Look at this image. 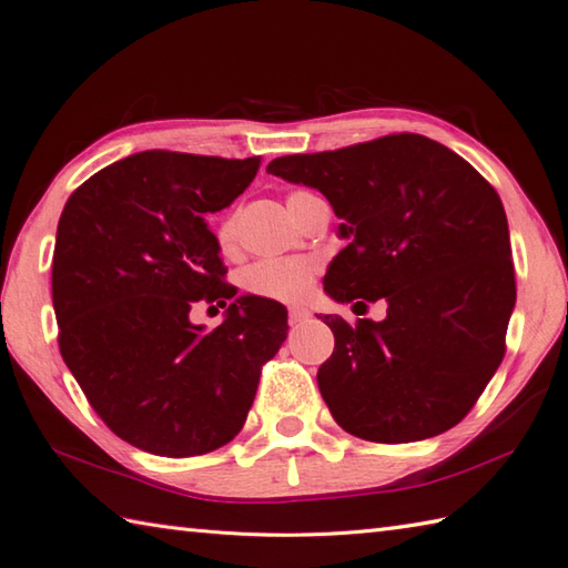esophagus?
Listing matches in <instances>:
<instances>
[{
	"mask_svg": "<svg viewBox=\"0 0 568 568\" xmlns=\"http://www.w3.org/2000/svg\"><path fill=\"white\" fill-rule=\"evenodd\" d=\"M311 316V313H308V308H288V323H292V325H298V323H304L306 318Z\"/></svg>",
	"mask_w": 568,
	"mask_h": 568,
	"instance_id": "esophagus-1",
	"label": "esophagus"
}]
</instances>
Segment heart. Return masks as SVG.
<instances>
[{"mask_svg": "<svg viewBox=\"0 0 568 568\" xmlns=\"http://www.w3.org/2000/svg\"><path fill=\"white\" fill-rule=\"evenodd\" d=\"M313 194L308 192H294L288 196V209L298 201H304ZM216 241L223 252H231L237 245V216L231 213L219 223ZM318 262L316 260H274V262H257L245 270L243 286L252 296L272 298V301H286V304H296V301L306 298L316 282Z\"/></svg>", "mask_w": 568, "mask_h": 568, "instance_id": "obj_1", "label": "heart"}]
</instances>
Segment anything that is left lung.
<instances>
[{"instance_id":"8db88e82","label":"left lung","mask_w":568,"mask_h":568,"mask_svg":"<svg viewBox=\"0 0 568 568\" xmlns=\"http://www.w3.org/2000/svg\"><path fill=\"white\" fill-rule=\"evenodd\" d=\"M270 174L331 201L347 245L325 294L386 301V318L325 316L335 352L318 369L337 425L369 443H415L455 427L506 355L515 306L508 219L469 162L418 133L313 155Z\"/></svg>"}]
</instances>
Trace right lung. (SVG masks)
Segmentation results:
<instances>
[{"instance_id":"1","label":"right lung","mask_w":568,"mask_h":568,"mask_svg":"<svg viewBox=\"0 0 568 568\" xmlns=\"http://www.w3.org/2000/svg\"><path fill=\"white\" fill-rule=\"evenodd\" d=\"M260 158L145 150L68 199L53 255L60 355L99 418L160 457H196L241 433L262 364L286 339V308L237 296L213 331L189 313L225 301L206 216L233 204Z\"/></svg>"}]
</instances>
